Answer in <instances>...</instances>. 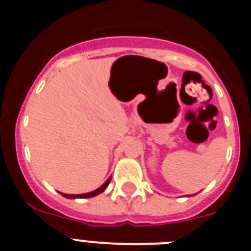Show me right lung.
Masks as SVG:
<instances>
[{"mask_svg":"<svg viewBox=\"0 0 251 251\" xmlns=\"http://www.w3.org/2000/svg\"><path fill=\"white\" fill-rule=\"evenodd\" d=\"M110 182V177L105 181V183H104L103 186H100L99 188H97L95 191H92V192H88V194H83V195H68V194H61L64 197H66V199H89V197H94L97 196V195L101 194V192L104 191L106 188V186L109 185Z\"/></svg>","mask_w":251,"mask_h":251,"instance_id":"right-lung-1","label":"right lung"}]
</instances>
